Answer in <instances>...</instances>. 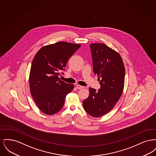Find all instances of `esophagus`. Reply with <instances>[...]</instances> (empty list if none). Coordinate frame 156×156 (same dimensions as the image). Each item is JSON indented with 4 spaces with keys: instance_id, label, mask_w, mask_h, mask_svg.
<instances>
[{
    "instance_id": "1",
    "label": "esophagus",
    "mask_w": 156,
    "mask_h": 156,
    "mask_svg": "<svg viewBox=\"0 0 156 156\" xmlns=\"http://www.w3.org/2000/svg\"><path fill=\"white\" fill-rule=\"evenodd\" d=\"M76 88H77V89H82V88H84V87L81 86V85H76Z\"/></svg>"
}]
</instances>
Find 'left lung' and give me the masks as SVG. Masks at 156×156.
<instances>
[{"mask_svg": "<svg viewBox=\"0 0 156 156\" xmlns=\"http://www.w3.org/2000/svg\"><path fill=\"white\" fill-rule=\"evenodd\" d=\"M93 69L101 88H89L88 97L83 101L85 111L99 118L111 111L121 97L125 83V69L119 53L103 43L90 44Z\"/></svg>", "mask_w": 156, "mask_h": 156, "instance_id": "left-lung-1", "label": "left lung"}]
</instances>
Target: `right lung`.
<instances>
[{
	"label": "right lung",
	"mask_w": 156,
	"mask_h": 156,
	"mask_svg": "<svg viewBox=\"0 0 156 156\" xmlns=\"http://www.w3.org/2000/svg\"><path fill=\"white\" fill-rule=\"evenodd\" d=\"M80 47L81 44L64 41L47 45L41 48L33 59L29 75L30 93L45 114L51 115L59 112L66 95L74 89L73 84L60 80L58 75Z\"/></svg>",
	"instance_id": "right-lung-1"
}]
</instances>
